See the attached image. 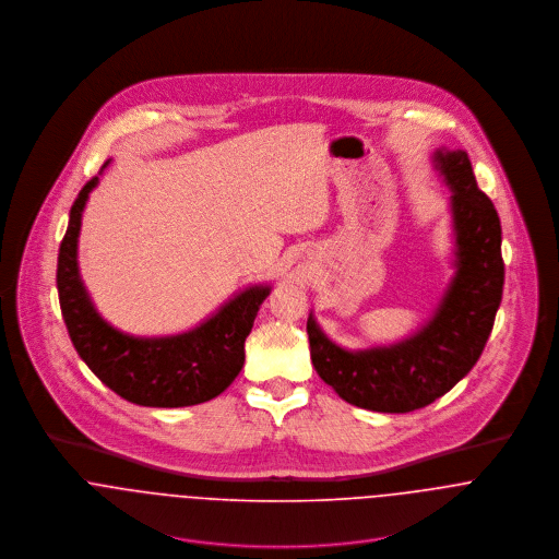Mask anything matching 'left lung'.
Here are the masks:
<instances>
[{"label":"left lung","instance_id":"1","mask_svg":"<svg viewBox=\"0 0 559 559\" xmlns=\"http://www.w3.org/2000/svg\"><path fill=\"white\" fill-rule=\"evenodd\" d=\"M435 163L452 189L456 273L432 320L399 344L353 353L333 344L312 314L308 319L320 379L368 411L408 413L448 394L476 366L501 304L499 215L479 191L465 151H437Z\"/></svg>","mask_w":559,"mask_h":559}]
</instances>
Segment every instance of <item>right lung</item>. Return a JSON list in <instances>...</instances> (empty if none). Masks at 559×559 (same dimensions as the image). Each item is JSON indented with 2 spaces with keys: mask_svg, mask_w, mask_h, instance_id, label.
I'll return each instance as SVG.
<instances>
[{
  "mask_svg": "<svg viewBox=\"0 0 559 559\" xmlns=\"http://www.w3.org/2000/svg\"><path fill=\"white\" fill-rule=\"evenodd\" d=\"M96 185L98 176L83 185L58 253L60 308L75 350L111 392L140 406L176 408L219 396L242 368L245 337L271 288L242 290L217 314L178 335L135 337L114 329L94 310L78 266L81 213Z\"/></svg>",
  "mask_w": 559,
  "mask_h": 559,
  "instance_id": "1",
  "label": "right lung"
}]
</instances>
